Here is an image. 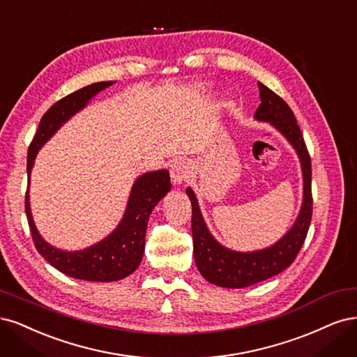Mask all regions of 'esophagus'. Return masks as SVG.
Wrapping results in <instances>:
<instances>
[{"mask_svg":"<svg viewBox=\"0 0 357 357\" xmlns=\"http://www.w3.org/2000/svg\"><path fill=\"white\" fill-rule=\"evenodd\" d=\"M190 176H191V165L187 162V160L181 158L172 165L170 178H172V182L176 183V185H181V183L185 182Z\"/></svg>","mask_w":357,"mask_h":357,"instance_id":"34e87169","label":"esophagus"}]
</instances>
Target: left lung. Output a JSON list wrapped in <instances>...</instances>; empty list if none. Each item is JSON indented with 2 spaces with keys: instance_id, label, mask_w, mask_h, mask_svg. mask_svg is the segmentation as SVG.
<instances>
[{
  "instance_id": "left-lung-1",
  "label": "left lung",
  "mask_w": 357,
  "mask_h": 357,
  "mask_svg": "<svg viewBox=\"0 0 357 357\" xmlns=\"http://www.w3.org/2000/svg\"><path fill=\"white\" fill-rule=\"evenodd\" d=\"M258 87L261 105L255 112V117L261 121H270L296 149L301 158L304 174V202L300 216L291 231L278 243L268 249L252 252V254H240V252L222 248L211 236L204 225L194 192L191 188L187 190L192 206L191 228L195 264L206 280L222 287H246L282 273L291 266L303 248L310 222H312V158H310L300 126L289 105L278 93H274L262 83H258Z\"/></svg>"
}]
</instances>
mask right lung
<instances>
[{
    "mask_svg": "<svg viewBox=\"0 0 357 357\" xmlns=\"http://www.w3.org/2000/svg\"><path fill=\"white\" fill-rule=\"evenodd\" d=\"M112 82H100L79 89L74 93L62 98L44 114L38 129L28 148V176L33 165V158L44 142L61 128L62 123L93 98L98 91L111 86ZM29 179V178H28ZM170 190V176L167 170H157L145 174L135 182L128 211L124 213L119 228L100 243L79 252H63L50 246L41 238L33 225L28 190L25 194V211L29 229L40 255L54 268L70 278L89 282H114L124 279L133 273L142 261L145 248V233L149 213L154 206Z\"/></svg>",
    "mask_w": 357,
    "mask_h": 357,
    "instance_id": "right-lung-1",
    "label": "right lung"
}]
</instances>
